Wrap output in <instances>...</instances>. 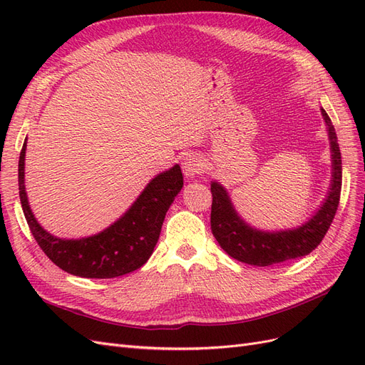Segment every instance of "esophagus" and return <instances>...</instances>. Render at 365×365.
<instances>
[{"label": "esophagus", "mask_w": 365, "mask_h": 365, "mask_svg": "<svg viewBox=\"0 0 365 365\" xmlns=\"http://www.w3.org/2000/svg\"><path fill=\"white\" fill-rule=\"evenodd\" d=\"M182 168L186 178H195L197 174H202L205 171V163L198 156H186Z\"/></svg>", "instance_id": "1"}]
</instances>
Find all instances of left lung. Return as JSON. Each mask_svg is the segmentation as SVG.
I'll use <instances>...</instances> for the list:
<instances>
[{"label": "left lung", "mask_w": 365, "mask_h": 365, "mask_svg": "<svg viewBox=\"0 0 365 365\" xmlns=\"http://www.w3.org/2000/svg\"><path fill=\"white\" fill-rule=\"evenodd\" d=\"M322 113L331 139L334 179L322 209L299 229L276 233L252 229L235 212L225 187L217 182L210 185V192H212L210 229L221 249L233 259L250 265L268 267L308 255L323 241L339 205L343 170H341V151L335 128L324 109H322Z\"/></svg>", "instance_id": "left-lung-1"}]
</instances>
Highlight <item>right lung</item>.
<instances>
[{
	"instance_id": "obj_1",
	"label": "right lung",
	"mask_w": 365,
	"mask_h": 365,
	"mask_svg": "<svg viewBox=\"0 0 365 365\" xmlns=\"http://www.w3.org/2000/svg\"><path fill=\"white\" fill-rule=\"evenodd\" d=\"M26 143L18 165L22 210L42 252L63 272L88 279H112L143 267L159 240L162 222L183 186L179 165L153 179L133 206L104 232L83 240H61L43 230L33 217L24 186Z\"/></svg>"
}]
</instances>
